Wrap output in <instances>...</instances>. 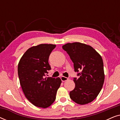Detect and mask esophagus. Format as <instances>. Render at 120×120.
<instances>
[{"instance_id":"esophagus-1","label":"esophagus","mask_w":120,"mask_h":120,"mask_svg":"<svg viewBox=\"0 0 120 120\" xmlns=\"http://www.w3.org/2000/svg\"><path fill=\"white\" fill-rule=\"evenodd\" d=\"M60 79H61V80L63 82H64L65 81H67V80H68V78H66V77L63 76H61V78H60Z\"/></svg>"}]
</instances>
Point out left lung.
Returning a JSON list of instances; mask_svg holds the SVG:
<instances>
[{"label": "left lung", "instance_id": "left-lung-1", "mask_svg": "<svg viewBox=\"0 0 120 120\" xmlns=\"http://www.w3.org/2000/svg\"><path fill=\"white\" fill-rule=\"evenodd\" d=\"M62 48L74 63L78 79L74 78L75 87L70 91L71 99L77 104L84 105L96 99L104 81L103 62L101 56L91 46L81 42L67 43Z\"/></svg>", "mask_w": 120, "mask_h": 120}]
</instances>
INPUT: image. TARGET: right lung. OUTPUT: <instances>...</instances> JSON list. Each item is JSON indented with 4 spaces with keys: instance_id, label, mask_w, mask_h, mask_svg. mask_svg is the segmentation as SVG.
<instances>
[{
    "instance_id": "obj_1",
    "label": "right lung",
    "mask_w": 120,
    "mask_h": 120,
    "mask_svg": "<svg viewBox=\"0 0 120 120\" xmlns=\"http://www.w3.org/2000/svg\"><path fill=\"white\" fill-rule=\"evenodd\" d=\"M56 45L42 44L30 47L26 51L18 64V75L26 97L34 105L46 108L56 99L57 91L62 81L45 78L51 69L49 58Z\"/></svg>"
}]
</instances>
